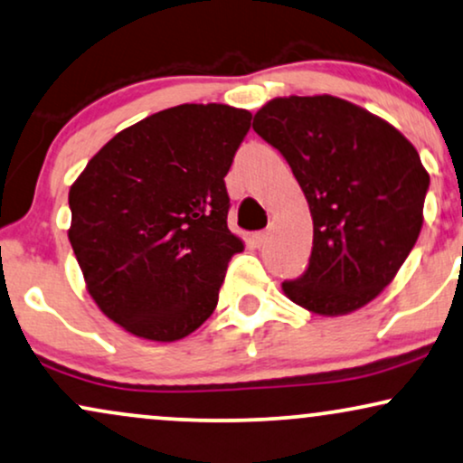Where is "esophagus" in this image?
I'll return each instance as SVG.
<instances>
[{"mask_svg":"<svg viewBox=\"0 0 463 463\" xmlns=\"http://www.w3.org/2000/svg\"><path fill=\"white\" fill-rule=\"evenodd\" d=\"M265 241H267V232H265V231L256 232V235H254V243L260 248V245H265Z\"/></svg>","mask_w":463,"mask_h":463,"instance_id":"esophagus-1","label":"esophagus"}]
</instances>
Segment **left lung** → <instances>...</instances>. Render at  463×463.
Listing matches in <instances>:
<instances>
[{"label":"left lung","mask_w":463,"mask_h":463,"mask_svg":"<svg viewBox=\"0 0 463 463\" xmlns=\"http://www.w3.org/2000/svg\"><path fill=\"white\" fill-rule=\"evenodd\" d=\"M251 128L290 164L314 222L307 271L282 282L284 295L320 316L367 306L423 226L430 175L419 151L389 121L326 93L273 98Z\"/></svg>","instance_id":"obj_1"}]
</instances>
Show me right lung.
Listing matches in <instances>:
<instances>
[{
	"label": "right lung",
	"mask_w": 463,
	"mask_h": 463,
	"mask_svg": "<svg viewBox=\"0 0 463 463\" xmlns=\"http://www.w3.org/2000/svg\"><path fill=\"white\" fill-rule=\"evenodd\" d=\"M251 113L179 104L115 134L70 185L68 239L87 292L113 323L177 342L218 306L228 260L224 177Z\"/></svg>",
	"instance_id": "right-lung-1"
}]
</instances>
